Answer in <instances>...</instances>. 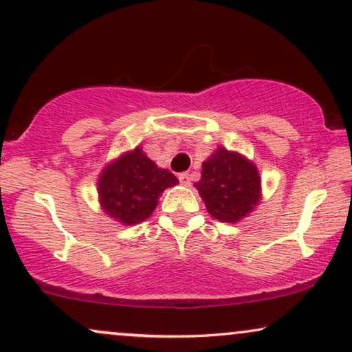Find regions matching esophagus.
Segmentation results:
<instances>
[{"label": "esophagus", "instance_id": "1", "mask_svg": "<svg viewBox=\"0 0 352 352\" xmlns=\"http://www.w3.org/2000/svg\"><path fill=\"white\" fill-rule=\"evenodd\" d=\"M179 181H181L182 186H190V175H189V173H181Z\"/></svg>", "mask_w": 352, "mask_h": 352}]
</instances>
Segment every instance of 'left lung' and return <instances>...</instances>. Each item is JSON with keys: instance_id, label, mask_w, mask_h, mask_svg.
Instances as JSON below:
<instances>
[{"instance_id": "1", "label": "left lung", "mask_w": 352, "mask_h": 352, "mask_svg": "<svg viewBox=\"0 0 352 352\" xmlns=\"http://www.w3.org/2000/svg\"><path fill=\"white\" fill-rule=\"evenodd\" d=\"M195 187L210 215L221 223L243 220L260 202L257 168L241 153L223 147L202 163V177Z\"/></svg>"}]
</instances>
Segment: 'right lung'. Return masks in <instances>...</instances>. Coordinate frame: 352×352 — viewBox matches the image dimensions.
<instances>
[{
  "mask_svg": "<svg viewBox=\"0 0 352 352\" xmlns=\"http://www.w3.org/2000/svg\"><path fill=\"white\" fill-rule=\"evenodd\" d=\"M177 182L173 173L155 165L142 147H135L104 166L98 177L100 204L122 225H137L152 215L163 190Z\"/></svg>",
  "mask_w": 352,
  "mask_h": 352,
  "instance_id": "add662e5",
  "label": "right lung"
}]
</instances>
